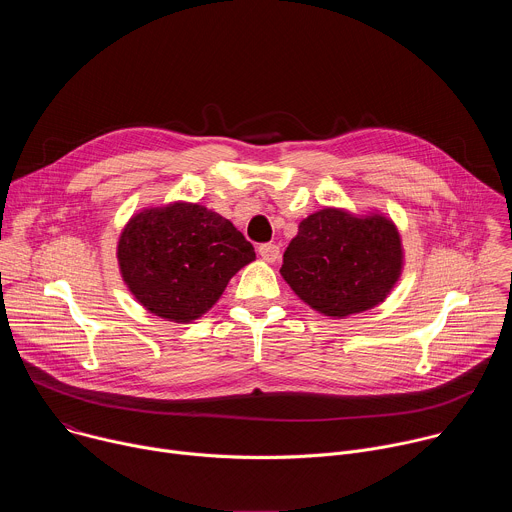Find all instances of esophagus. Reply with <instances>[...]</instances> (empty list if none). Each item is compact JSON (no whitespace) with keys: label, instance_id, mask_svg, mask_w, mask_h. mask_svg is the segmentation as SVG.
<instances>
[{"label":"esophagus","instance_id":"34e87169","mask_svg":"<svg viewBox=\"0 0 512 512\" xmlns=\"http://www.w3.org/2000/svg\"><path fill=\"white\" fill-rule=\"evenodd\" d=\"M257 251H259V255H261V259L263 261H267V263H275L277 259H279V247L275 245V243H261L259 247H257Z\"/></svg>","mask_w":512,"mask_h":512}]
</instances>
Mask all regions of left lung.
Returning a JSON list of instances; mask_svg holds the SVG:
<instances>
[{"label":"left lung","instance_id":"obj_1","mask_svg":"<svg viewBox=\"0 0 512 512\" xmlns=\"http://www.w3.org/2000/svg\"><path fill=\"white\" fill-rule=\"evenodd\" d=\"M401 269V237L387 216L322 208L300 223L279 271L310 308L346 318L385 302Z\"/></svg>","mask_w":512,"mask_h":512}]
</instances>
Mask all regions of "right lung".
Here are the masks:
<instances>
[{
	"mask_svg": "<svg viewBox=\"0 0 512 512\" xmlns=\"http://www.w3.org/2000/svg\"><path fill=\"white\" fill-rule=\"evenodd\" d=\"M253 259V245L231 221L192 202L137 212L117 245L121 277L135 300L178 324L208 312Z\"/></svg>",
	"mask_w": 512,
	"mask_h": 512,
	"instance_id": "1",
	"label": "right lung"
}]
</instances>
